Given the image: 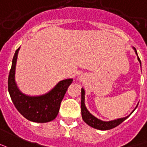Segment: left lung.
Segmentation results:
<instances>
[{
  "mask_svg": "<svg viewBox=\"0 0 147 147\" xmlns=\"http://www.w3.org/2000/svg\"><path fill=\"white\" fill-rule=\"evenodd\" d=\"M133 49L135 50V52L136 54L137 55L136 49H135L133 47ZM138 56V55H137ZM138 60L141 64V61H140V58L138 57ZM84 95H85V91L82 88H81V115H82V119L84 120V121L86 123L87 125H88L91 127H92L94 128H96V129H98V130H110V129H112V128H115L117 126H118L120 124H121L122 122L125 121L126 119L128 118V117L130 116L131 113H133L134 110L136 109V107H138V104H137L136 107L135 108V110L131 112V113L128 115V116L125 117H122V118H118L115 119V120H113V121H103L102 120H99L97 117H96L95 116H93L92 113H90L89 111L88 110V109L85 107V103H84Z\"/></svg>",
  "mask_w": 147,
  "mask_h": 147,
  "instance_id": "left-lung-1",
  "label": "left lung"
}]
</instances>
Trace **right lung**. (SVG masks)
I'll list each match as a JSON object with an SVG mask.
<instances>
[{
	"mask_svg": "<svg viewBox=\"0 0 147 147\" xmlns=\"http://www.w3.org/2000/svg\"><path fill=\"white\" fill-rule=\"evenodd\" d=\"M19 49L14 55L11 68L9 72L7 88L13 104L19 113L29 121L37 123H46L53 121L57 117L61 102L66 94L73 79L60 81L46 94L30 96L22 93L16 82V66Z\"/></svg>",
	"mask_w": 147,
	"mask_h": 147,
	"instance_id": "right-lung-1",
	"label": "right lung"
}]
</instances>
